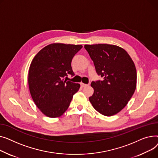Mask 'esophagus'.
I'll return each mask as SVG.
<instances>
[{"mask_svg":"<svg viewBox=\"0 0 158 158\" xmlns=\"http://www.w3.org/2000/svg\"><path fill=\"white\" fill-rule=\"evenodd\" d=\"M80 85H81V87H86L89 86V84H85V83H81Z\"/></svg>","mask_w":158,"mask_h":158,"instance_id":"esophagus-1","label":"esophagus"}]
</instances>
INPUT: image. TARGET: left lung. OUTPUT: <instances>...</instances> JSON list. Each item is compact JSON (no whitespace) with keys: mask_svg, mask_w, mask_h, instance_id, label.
<instances>
[{"mask_svg":"<svg viewBox=\"0 0 158 158\" xmlns=\"http://www.w3.org/2000/svg\"><path fill=\"white\" fill-rule=\"evenodd\" d=\"M85 49L94 62L102 80L92 81L94 92L89 101L94 109L105 116L122 110L133 95L136 86V69L129 54L119 46L85 44Z\"/></svg>","mask_w":158,"mask_h":158,"instance_id":"1","label":"left lung"}]
</instances>
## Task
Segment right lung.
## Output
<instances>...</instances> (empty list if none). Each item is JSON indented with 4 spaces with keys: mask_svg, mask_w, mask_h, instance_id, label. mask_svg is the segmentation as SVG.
I'll return each instance as SVG.
<instances>
[{
    "mask_svg": "<svg viewBox=\"0 0 158 158\" xmlns=\"http://www.w3.org/2000/svg\"><path fill=\"white\" fill-rule=\"evenodd\" d=\"M81 45L53 43L45 46L33 59L29 71V86L35 104L46 116L62 115L80 85L64 78L75 75L71 61Z\"/></svg>",
    "mask_w": 158,
    "mask_h": 158,
    "instance_id": "right-lung-1",
    "label": "right lung"
}]
</instances>
